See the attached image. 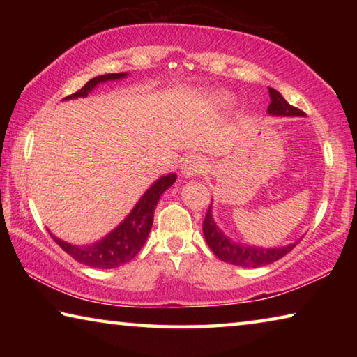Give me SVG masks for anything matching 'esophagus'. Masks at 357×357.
Returning a JSON list of instances; mask_svg holds the SVG:
<instances>
[{
  "instance_id": "1",
  "label": "esophagus",
  "mask_w": 357,
  "mask_h": 357,
  "mask_svg": "<svg viewBox=\"0 0 357 357\" xmlns=\"http://www.w3.org/2000/svg\"><path fill=\"white\" fill-rule=\"evenodd\" d=\"M206 160L202 159L200 155H189L187 159L183 162V167H181V172L185 178L190 176H197V174L203 173L206 170Z\"/></svg>"
}]
</instances>
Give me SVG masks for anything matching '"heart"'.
<instances>
[{"label": "heart", "instance_id": "obj_1", "mask_svg": "<svg viewBox=\"0 0 357 357\" xmlns=\"http://www.w3.org/2000/svg\"><path fill=\"white\" fill-rule=\"evenodd\" d=\"M215 100L219 102V104H222V105H228L229 102H231V98H229V96H227V94H219L215 98Z\"/></svg>", "mask_w": 357, "mask_h": 357}]
</instances>
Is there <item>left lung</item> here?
<instances>
[{
    "label": "left lung",
    "instance_id": "8db88e82",
    "mask_svg": "<svg viewBox=\"0 0 357 357\" xmlns=\"http://www.w3.org/2000/svg\"><path fill=\"white\" fill-rule=\"evenodd\" d=\"M271 104L268 107V113L273 116H304V112L299 110L283 99V96L275 91L274 88H269ZM203 234L209 245V249L214 252L217 258L222 261L243 266V268H261V266L271 264L285 257L288 252L293 250L296 244H289L287 247H277V249H263V247L244 245L234 243L220 231V228L213 220V211L211 206L203 220Z\"/></svg>",
    "mask_w": 357,
    "mask_h": 357
}]
</instances>
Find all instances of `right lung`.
I'll list each match as a JSON object with an SVG mask.
<instances>
[{
    "label": "right lung",
    "mask_w": 357,
    "mask_h": 357,
    "mask_svg": "<svg viewBox=\"0 0 357 357\" xmlns=\"http://www.w3.org/2000/svg\"><path fill=\"white\" fill-rule=\"evenodd\" d=\"M128 77V72H119V74H105L94 77L89 80L82 89L77 93L64 98L68 99H77V98H86L88 93L98 86L99 83L110 82V80H119V78ZM174 181H176V174H167L155 181V183L144 192V195L138 200L135 208L130 211V214L119 223V225L107 234L105 238L94 244L88 245H74L66 243L63 239H58L50 233L53 241L61 247V249L70 255L75 261L91 266V268L98 269H113L118 266L129 263L142 247L144 245L148 239V234L151 231L154 220V209L157 206V202L162 193H164L168 187H170Z\"/></svg>",
    "instance_id": "right-lung-1"
}]
</instances>
